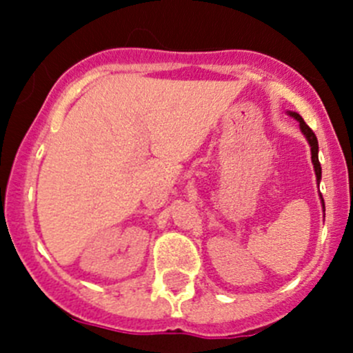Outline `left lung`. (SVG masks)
I'll return each mask as SVG.
<instances>
[{"instance_id":"8db88e82","label":"left lung","mask_w":353,"mask_h":353,"mask_svg":"<svg viewBox=\"0 0 353 353\" xmlns=\"http://www.w3.org/2000/svg\"><path fill=\"white\" fill-rule=\"evenodd\" d=\"M287 114L290 117H294L295 121L299 123V128H301L302 134L305 137V140H307L309 147H311V160H312V165H314V174H316V183H321V163H319V159H318V152H319V145H318V138H316V134L312 133L311 128L307 126V124L304 123V119H302L301 116H299L297 112H292V110H287ZM319 198H321V205H323V212H325V199H323L321 193H319Z\"/></svg>"}]
</instances>
